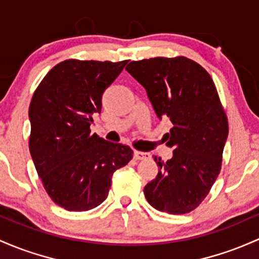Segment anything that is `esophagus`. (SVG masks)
Returning a JSON list of instances; mask_svg holds the SVG:
<instances>
[{
    "instance_id": "esophagus-1",
    "label": "esophagus",
    "mask_w": 259,
    "mask_h": 259,
    "mask_svg": "<svg viewBox=\"0 0 259 259\" xmlns=\"http://www.w3.org/2000/svg\"><path fill=\"white\" fill-rule=\"evenodd\" d=\"M150 157V155L149 153H146V152H141V151H134V158L135 160H146V158H149Z\"/></svg>"
}]
</instances>
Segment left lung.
Instances as JSON below:
<instances>
[{
  "mask_svg": "<svg viewBox=\"0 0 259 259\" xmlns=\"http://www.w3.org/2000/svg\"><path fill=\"white\" fill-rule=\"evenodd\" d=\"M126 71L146 90L173 157L156 158L158 173L144 194L155 209L187 214L209 194L221 169L229 121L217 87L204 67L184 56L132 61Z\"/></svg>",
  "mask_w": 259,
  "mask_h": 259,
  "instance_id": "8db88e82",
  "label": "left lung"
}]
</instances>
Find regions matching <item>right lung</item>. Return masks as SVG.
<instances>
[{
  "label": "right lung",
  "instance_id": "add662e5",
  "mask_svg": "<svg viewBox=\"0 0 259 259\" xmlns=\"http://www.w3.org/2000/svg\"><path fill=\"white\" fill-rule=\"evenodd\" d=\"M127 60L61 61L47 73L29 106V151L44 189L69 211L103 203L113 173L133 158L126 145L91 133L102 95Z\"/></svg>",
  "mask_w": 259,
  "mask_h": 259
}]
</instances>
